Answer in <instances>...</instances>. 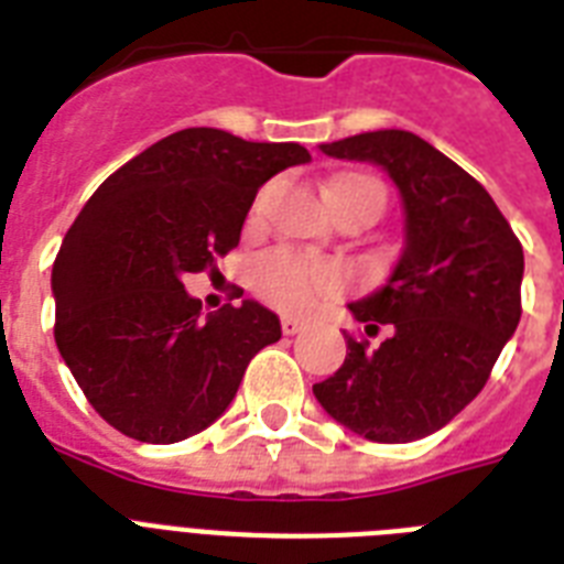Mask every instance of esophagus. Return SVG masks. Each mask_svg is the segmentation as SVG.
I'll use <instances>...</instances> for the list:
<instances>
[{"mask_svg":"<svg viewBox=\"0 0 564 564\" xmlns=\"http://www.w3.org/2000/svg\"><path fill=\"white\" fill-rule=\"evenodd\" d=\"M304 327H307V322H301V318H295V316H283V318H281V330H283V334H286V336L301 334Z\"/></svg>","mask_w":564,"mask_h":564,"instance_id":"esophagus-1","label":"esophagus"}]
</instances>
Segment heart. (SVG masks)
<instances>
[{"instance_id":"heart-1","label":"heart","mask_w":564,"mask_h":564,"mask_svg":"<svg viewBox=\"0 0 564 564\" xmlns=\"http://www.w3.org/2000/svg\"><path fill=\"white\" fill-rule=\"evenodd\" d=\"M351 184H369L377 193H383V187L369 175H339L330 184V193L351 187ZM251 281H254L260 299H265L278 310H286V313H301V310L316 307L322 299H336L348 286V274L343 265L330 263V260H316V257L299 254L290 248H272L254 260Z\"/></svg>"}]
</instances>
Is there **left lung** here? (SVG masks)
Returning <instances> with one entry per match:
<instances>
[{"label": "left lung", "instance_id": "8db88e82", "mask_svg": "<svg viewBox=\"0 0 564 564\" xmlns=\"http://www.w3.org/2000/svg\"><path fill=\"white\" fill-rule=\"evenodd\" d=\"M339 161L383 166L406 213L403 254L389 281L348 304L366 334L313 394L339 424L371 442L436 433L480 394L521 318L524 248L463 166L410 131H369L325 143Z\"/></svg>", "mask_w": 564, "mask_h": 564}]
</instances>
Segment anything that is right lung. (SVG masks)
<instances>
[{
	"mask_svg": "<svg viewBox=\"0 0 564 564\" xmlns=\"http://www.w3.org/2000/svg\"><path fill=\"white\" fill-rule=\"evenodd\" d=\"M307 161L299 143L184 128L84 204L52 265L55 343L110 427L149 445L210 427L251 357L281 339L278 316L257 301L202 316L184 274L237 248L257 189Z\"/></svg>",
	"mask_w": 564,
	"mask_h": 564,
	"instance_id": "1",
	"label": "right lung"
}]
</instances>
